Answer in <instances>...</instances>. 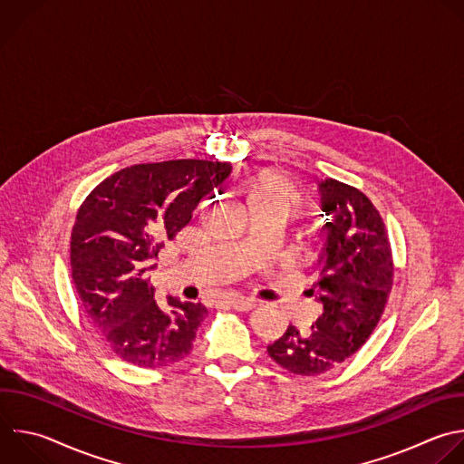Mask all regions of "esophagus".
Segmentation results:
<instances>
[{
	"mask_svg": "<svg viewBox=\"0 0 464 464\" xmlns=\"http://www.w3.org/2000/svg\"><path fill=\"white\" fill-rule=\"evenodd\" d=\"M229 307H233V310L237 312H249L255 307V302L249 300V298H244V296H238V295H231V296H226L224 300Z\"/></svg>",
	"mask_w": 464,
	"mask_h": 464,
	"instance_id": "esophagus-1",
	"label": "esophagus"
}]
</instances>
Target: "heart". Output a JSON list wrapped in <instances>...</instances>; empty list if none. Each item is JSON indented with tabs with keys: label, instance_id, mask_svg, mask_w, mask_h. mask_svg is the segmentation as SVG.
<instances>
[{
	"label": "heart",
	"instance_id": "b5f03b06",
	"mask_svg": "<svg viewBox=\"0 0 464 464\" xmlns=\"http://www.w3.org/2000/svg\"><path fill=\"white\" fill-rule=\"evenodd\" d=\"M249 200H262L267 202L284 213H287L291 208H295L300 202L298 189L278 177H266L249 195Z\"/></svg>",
	"mask_w": 464,
	"mask_h": 464
}]
</instances>
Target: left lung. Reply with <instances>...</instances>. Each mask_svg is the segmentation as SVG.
<instances>
[{
  "label": "left lung",
  "mask_w": 464,
  "mask_h": 464,
  "mask_svg": "<svg viewBox=\"0 0 464 464\" xmlns=\"http://www.w3.org/2000/svg\"><path fill=\"white\" fill-rule=\"evenodd\" d=\"M319 193L326 240L310 295L323 304V315L310 334L289 326L267 346L278 366L302 377L337 368L368 341L393 284L388 231L372 200L334 179L323 180Z\"/></svg>",
  "instance_id": "left-lung-1"
}]
</instances>
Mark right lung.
Masks as SVG:
<instances>
[{
    "label": "right lung",
    "instance_id": "right-lung-1",
    "mask_svg": "<svg viewBox=\"0 0 464 464\" xmlns=\"http://www.w3.org/2000/svg\"><path fill=\"white\" fill-rule=\"evenodd\" d=\"M229 173L231 164L211 160L138 164L105 179L80 206L72 282L87 321L125 362L164 368L189 355L206 305L177 296L159 305L147 271Z\"/></svg>",
    "mask_w": 464,
    "mask_h": 464
}]
</instances>
